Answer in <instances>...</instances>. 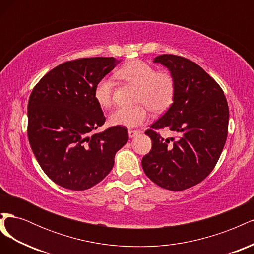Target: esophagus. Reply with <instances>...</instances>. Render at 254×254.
<instances>
[{
    "label": "esophagus",
    "mask_w": 254,
    "mask_h": 254,
    "mask_svg": "<svg viewBox=\"0 0 254 254\" xmlns=\"http://www.w3.org/2000/svg\"><path fill=\"white\" fill-rule=\"evenodd\" d=\"M139 133H141L140 130H129L128 131V134H129V137H133L135 135H137Z\"/></svg>",
    "instance_id": "1"
}]
</instances>
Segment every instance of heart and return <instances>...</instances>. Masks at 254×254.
I'll return each mask as SVG.
<instances>
[{
  "label": "heart",
  "instance_id": "heart-1",
  "mask_svg": "<svg viewBox=\"0 0 254 254\" xmlns=\"http://www.w3.org/2000/svg\"><path fill=\"white\" fill-rule=\"evenodd\" d=\"M117 76L136 87L134 107H120L109 117L112 126L133 128L142 125L148 118V110L156 114L165 112L174 103L176 95V80L174 75L165 70L157 68L142 60H132L121 66ZM113 82L109 77L99 79L93 89V97L102 108L112 104Z\"/></svg>",
  "mask_w": 254,
  "mask_h": 254
}]
</instances>
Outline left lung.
<instances>
[{
    "mask_svg": "<svg viewBox=\"0 0 254 254\" xmlns=\"http://www.w3.org/2000/svg\"><path fill=\"white\" fill-rule=\"evenodd\" d=\"M153 63L174 75L176 95L171 108L145 131L152 147L142 167L157 186L183 190L204 180L216 165L228 135L229 107L219 84L194 61L163 54ZM161 128L174 136L164 139Z\"/></svg>",
    "mask_w": 254,
    "mask_h": 254,
    "instance_id": "1",
    "label": "left lung"
}]
</instances>
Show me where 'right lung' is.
I'll return each mask as SVG.
<instances>
[{
    "instance_id": "add662e5",
    "label": "right lung",
    "mask_w": 254,
    "mask_h": 254,
    "mask_svg": "<svg viewBox=\"0 0 254 254\" xmlns=\"http://www.w3.org/2000/svg\"><path fill=\"white\" fill-rule=\"evenodd\" d=\"M117 64L113 57L66 61L45 74L29 96L30 147L45 175L64 189L84 190L101 182L128 141L123 126L92 133L106 121L94 86Z\"/></svg>"
}]
</instances>
